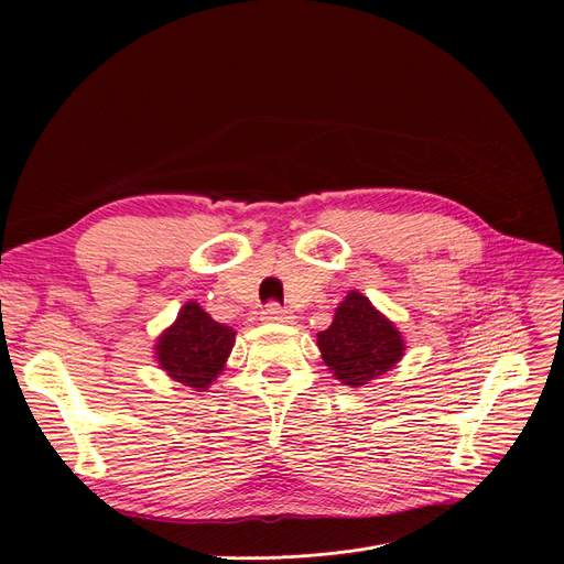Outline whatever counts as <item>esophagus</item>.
<instances>
[{
    "mask_svg": "<svg viewBox=\"0 0 564 564\" xmlns=\"http://www.w3.org/2000/svg\"><path fill=\"white\" fill-rule=\"evenodd\" d=\"M262 319L264 322H274V324H283V322H292V315L276 302L267 304L264 311H262Z\"/></svg>",
    "mask_w": 564,
    "mask_h": 564,
    "instance_id": "obj_1",
    "label": "esophagus"
}]
</instances>
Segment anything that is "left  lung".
<instances>
[{
	"label": "left lung",
	"instance_id": "left-lung-1",
	"mask_svg": "<svg viewBox=\"0 0 564 564\" xmlns=\"http://www.w3.org/2000/svg\"><path fill=\"white\" fill-rule=\"evenodd\" d=\"M324 364L345 387H364L391 370L404 351L400 332L361 292H349L336 308L329 329L317 334Z\"/></svg>",
	"mask_w": 564,
	"mask_h": 564
}]
</instances>
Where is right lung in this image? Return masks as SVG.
<instances>
[{
	"label": "right lung",
	"instance_id": "right-lung-1",
	"mask_svg": "<svg viewBox=\"0 0 564 564\" xmlns=\"http://www.w3.org/2000/svg\"><path fill=\"white\" fill-rule=\"evenodd\" d=\"M232 345L235 332L215 322L196 302H189L173 327L160 336L158 361L175 381L205 391L224 370Z\"/></svg>",
	"mask_w": 564,
	"mask_h": 564
}]
</instances>
